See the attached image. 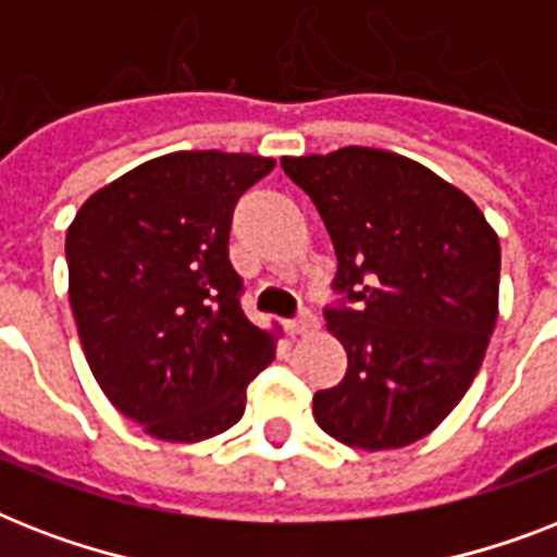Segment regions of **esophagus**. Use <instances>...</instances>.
<instances>
[{
    "label": "esophagus",
    "mask_w": 557,
    "mask_h": 557,
    "mask_svg": "<svg viewBox=\"0 0 557 557\" xmlns=\"http://www.w3.org/2000/svg\"><path fill=\"white\" fill-rule=\"evenodd\" d=\"M286 330H288V335H309V332L318 330V318H314L309 309H304V312L297 314V318L286 321Z\"/></svg>",
    "instance_id": "34e87169"
}]
</instances>
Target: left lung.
<instances>
[{
    "label": "left lung",
    "mask_w": 557,
    "mask_h": 557,
    "mask_svg": "<svg viewBox=\"0 0 557 557\" xmlns=\"http://www.w3.org/2000/svg\"><path fill=\"white\" fill-rule=\"evenodd\" d=\"M280 164L338 257V304L323 318L347 349V375L314 393V419L352 448H405L459 405L483 364L500 239L466 193L396 152L344 147Z\"/></svg>",
    "instance_id": "1"
}]
</instances>
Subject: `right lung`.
Listing matches in <instances>:
<instances>
[{"mask_svg":"<svg viewBox=\"0 0 557 557\" xmlns=\"http://www.w3.org/2000/svg\"><path fill=\"white\" fill-rule=\"evenodd\" d=\"M271 170L274 159L248 152H170L95 193L65 234L86 361L109 401L156 440L227 431L274 361L227 260L236 201Z\"/></svg>","mask_w":557,"mask_h":557,"instance_id":"1","label":"right lung"}]
</instances>
